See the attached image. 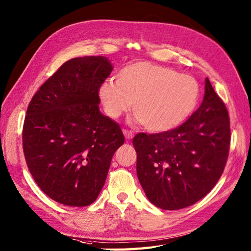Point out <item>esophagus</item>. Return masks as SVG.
<instances>
[{
  "mask_svg": "<svg viewBox=\"0 0 251 251\" xmlns=\"http://www.w3.org/2000/svg\"><path fill=\"white\" fill-rule=\"evenodd\" d=\"M124 134L126 136V140H132V137L134 136V133H133L132 131H129V130H124Z\"/></svg>",
  "mask_w": 251,
  "mask_h": 251,
  "instance_id": "obj_1",
  "label": "esophagus"
}]
</instances>
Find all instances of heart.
<instances>
[{
  "mask_svg": "<svg viewBox=\"0 0 251 251\" xmlns=\"http://www.w3.org/2000/svg\"><path fill=\"white\" fill-rule=\"evenodd\" d=\"M99 90L105 113L116 119L133 105L136 120L150 132H168L183 124L196 109L200 86L190 75L149 62L125 66Z\"/></svg>",
  "mask_w": 251,
  "mask_h": 251,
  "instance_id": "b5f03b06",
  "label": "heart"
}]
</instances>
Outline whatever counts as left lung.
Returning <instances> with one entry per match:
<instances>
[{
	"mask_svg": "<svg viewBox=\"0 0 251 251\" xmlns=\"http://www.w3.org/2000/svg\"><path fill=\"white\" fill-rule=\"evenodd\" d=\"M230 118L225 103L205 79L203 102L171 131L133 138L136 172L153 205L176 210L204 198L219 180L229 155Z\"/></svg>",
	"mask_w": 251,
	"mask_h": 251,
	"instance_id": "8db88e82",
	"label": "left lung"
}]
</instances>
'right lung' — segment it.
<instances>
[{
    "instance_id": "1",
    "label": "right lung",
    "mask_w": 251,
    "mask_h": 251,
    "mask_svg": "<svg viewBox=\"0 0 251 251\" xmlns=\"http://www.w3.org/2000/svg\"><path fill=\"white\" fill-rule=\"evenodd\" d=\"M113 71L105 57L74 58L41 86L26 109L22 147L31 175L53 201L88 206L106 180L121 127L99 108Z\"/></svg>"
}]
</instances>
